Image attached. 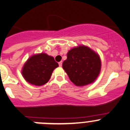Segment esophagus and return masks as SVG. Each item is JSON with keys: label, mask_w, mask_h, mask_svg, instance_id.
<instances>
[{"label": "esophagus", "mask_w": 130, "mask_h": 130, "mask_svg": "<svg viewBox=\"0 0 130 130\" xmlns=\"http://www.w3.org/2000/svg\"><path fill=\"white\" fill-rule=\"evenodd\" d=\"M58 64H59V66L61 67L62 66V61H60V62L58 63Z\"/></svg>", "instance_id": "34e87169"}]
</instances>
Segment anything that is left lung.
Listing matches in <instances>:
<instances>
[{
  "instance_id": "1",
  "label": "left lung",
  "mask_w": 130,
  "mask_h": 130,
  "mask_svg": "<svg viewBox=\"0 0 130 130\" xmlns=\"http://www.w3.org/2000/svg\"><path fill=\"white\" fill-rule=\"evenodd\" d=\"M63 69L70 80L77 86L91 84L96 79L101 69L99 54L86 46L71 49L67 58L63 62Z\"/></svg>"
}]
</instances>
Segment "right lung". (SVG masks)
Returning a JSON list of instances; mask_svg holds the SVG:
<instances>
[{"instance_id":"right-lung-1","label":"right lung","mask_w":130,"mask_h":130,"mask_svg":"<svg viewBox=\"0 0 130 130\" xmlns=\"http://www.w3.org/2000/svg\"><path fill=\"white\" fill-rule=\"evenodd\" d=\"M58 66L53 56L42 53L30 56L24 64L21 73L30 84L42 86L49 81L54 69Z\"/></svg>"}]
</instances>
